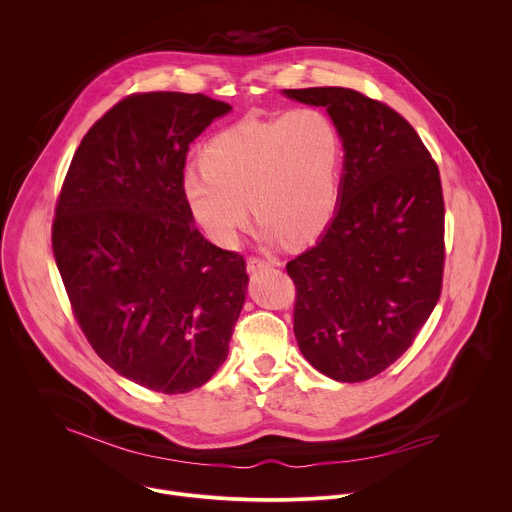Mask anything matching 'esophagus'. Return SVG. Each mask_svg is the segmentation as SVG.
Segmentation results:
<instances>
[{
  "mask_svg": "<svg viewBox=\"0 0 512 512\" xmlns=\"http://www.w3.org/2000/svg\"><path fill=\"white\" fill-rule=\"evenodd\" d=\"M269 265H273L271 259H263V257H257V255H251V257L247 259V271H251V273L261 271V269H265V267H269Z\"/></svg>",
  "mask_w": 512,
  "mask_h": 512,
  "instance_id": "1",
  "label": "esophagus"
}]
</instances>
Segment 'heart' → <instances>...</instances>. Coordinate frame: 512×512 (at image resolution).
Returning a JSON list of instances; mask_svg holds the SVG:
<instances>
[{
	"instance_id": "1",
	"label": "heart",
	"mask_w": 512,
	"mask_h": 512,
	"mask_svg": "<svg viewBox=\"0 0 512 512\" xmlns=\"http://www.w3.org/2000/svg\"><path fill=\"white\" fill-rule=\"evenodd\" d=\"M342 135L320 107H296L271 119L247 117L216 133L202 168L186 170L182 192L208 239L233 247L251 210L269 237L302 243L336 212Z\"/></svg>"
}]
</instances>
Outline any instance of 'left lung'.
Returning a JSON list of instances; mask_svg holds the SVG:
<instances>
[{"label":"left lung","mask_w":512,"mask_h":512,"mask_svg":"<svg viewBox=\"0 0 512 512\" xmlns=\"http://www.w3.org/2000/svg\"><path fill=\"white\" fill-rule=\"evenodd\" d=\"M285 95L326 107L346 152L332 223L285 265L296 285V340L322 375L369 381L413 344L442 296L440 170L411 123L383 101L342 87Z\"/></svg>","instance_id":"obj_1"}]
</instances>
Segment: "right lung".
I'll return each instance as SVG.
<instances>
[{
    "label": "right lung",
    "mask_w": 512,
    "mask_h": 512,
    "mask_svg": "<svg viewBox=\"0 0 512 512\" xmlns=\"http://www.w3.org/2000/svg\"><path fill=\"white\" fill-rule=\"evenodd\" d=\"M231 109L200 93L121 99L83 137L56 200L72 314L113 371L150 391L202 387L245 302L243 255L204 239L182 192L190 143Z\"/></svg>",
    "instance_id": "1"
}]
</instances>
